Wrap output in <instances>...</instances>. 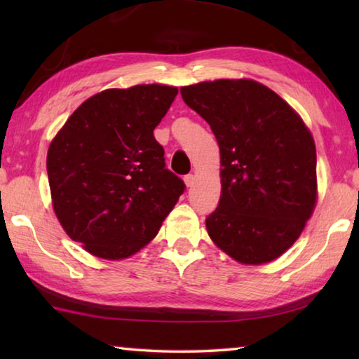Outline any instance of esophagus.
Segmentation results:
<instances>
[{
	"mask_svg": "<svg viewBox=\"0 0 359 359\" xmlns=\"http://www.w3.org/2000/svg\"><path fill=\"white\" fill-rule=\"evenodd\" d=\"M184 182H185V185L190 188V187H193V184H194V175L193 174H187L185 177H184Z\"/></svg>",
	"mask_w": 359,
	"mask_h": 359,
	"instance_id": "34e87169",
	"label": "esophagus"
}]
</instances>
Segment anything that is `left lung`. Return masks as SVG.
Returning <instances> with one entry per match:
<instances>
[{"mask_svg":"<svg viewBox=\"0 0 359 359\" xmlns=\"http://www.w3.org/2000/svg\"><path fill=\"white\" fill-rule=\"evenodd\" d=\"M180 95L220 147V203L205 218L210 239L242 264L278 258L317 203L311 131L288 102L250 79L199 82Z\"/></svg>","mask_w":359,"mask_h":359,"instance_id":"1","label":"left lung"}]
</instances>
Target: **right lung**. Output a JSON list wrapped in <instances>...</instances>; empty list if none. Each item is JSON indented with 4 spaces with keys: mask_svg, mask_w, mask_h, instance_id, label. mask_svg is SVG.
Returning <instances> with one entry per match:
<instances>
[{
    "mask_svg": "<svg viewBox=\"0 0 359 359\" xmlns=\"http://www.w3.org/2000/svg\"><path fill=\"white\" fill-rule=\"evenodd\" d=\"M177 93L160 83L104 90L82 102L50 142L53 210L66 234L95 257L141 250L184 193L154 136Z\"/></svg>",
    "mask_w": 359,
    "mask_h": 359,
    "instance_id": "1",
    "label": "right lung"
}]
</instances>
